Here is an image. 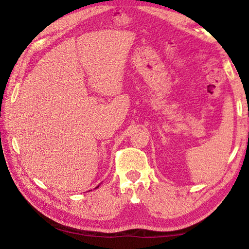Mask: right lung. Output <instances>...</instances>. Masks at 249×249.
Listing matches in <instances>:
<instances>
[{"label": "right lung", "mask_w": 249, "mask_h": 249, "mask_svg": "<svg viewBox=\"0 0 249 249\" xmlns=\"http://www.w3.org/2000/svg\"><path fill=\"white\" fill-rule=\"evenodd\" d=\"M96 188H98V187H96Z\"/></svg>", "instance_id": "obj_1"}]
</instances>
